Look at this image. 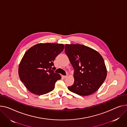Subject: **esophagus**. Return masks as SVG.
<instances>
[{
  "mask_svg": "<svg viewBox=\"0 0 127 127\" xmlns=\"http://www.w3.org/2000/svg\"><path fill=\"white\" fill-rule=\"evenodd\" d=\"M67 77V75H63V78L64 79H66Z\"/></svg>",
  "mask_w": 127,
  "mask_h": 127,
  "instance_id": "1",
  "label": "esophagus"
}]
</instances>
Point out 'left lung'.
Instances as JSON below:
<instances>
[{
  "instance_id": "obj_1",
  "label": "left lung",
  "mask_w": 127,
  "mask_h": 127,
  "mask_svg": "<svg viewBox=\"0 0 127 127\" xmlns=\"http://www.w3.org/2000/svg\"><path fill=\"white\" fill-rule=\"evenodd\" d=\"M65 53L73 67L74 83L68 89L81 96L92 95L107 77L104 59L95 50L81 44H65Z\"/></svg>"
}]
</instances>
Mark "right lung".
Returning a JSON list of instances; mask_svg holds the SVG:
<instances>
[{
    "instance_id": "right-lung-1",
    "label": "right lung",
    "mask_w": 127,
    "mask_h": 127,
    "mask_svg": "<svg viewBox=\"0 0 127 127\" xmlns=\"http://www.w3.org/2000/svg\"><path fill=\"white\" fill-rule=\"evenodd\" d=\"M64 48L63 44L39 43L24 54L18 68L20 79L32 94L43 95L53 91L61 77L54 71V61Z\"/></svg>"
}]
</instances>
